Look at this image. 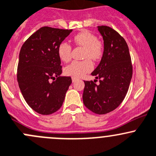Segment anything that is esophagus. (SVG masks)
I'll use <instances>...</instances> for the list:
<instances>
[{"label":"esophagus","mask_w":156,"mask_h":156,"mask_svg":"<svg viewBox=\"0 0 156 156\" xmlns=\"http://www.w3.org/2000/svg\"><path fill=\"white\" fill-rule=\"evenodd\" d=\"M76 80H78L77 78H76V77H72V82H73V83H75V82H76Z\"/></svg>","instance_id":"esophagus-1"}]
</instances>
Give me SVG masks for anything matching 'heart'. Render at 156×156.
I'll use <instances>...</instances> for the list:
<instances>
[{
	"label": "heart",
	"instance_id": "1",
	"mask_svg": "<svg viewBox=\"0 0 156 156\" xmlns=\"http://www.w3.org/2000/svg\"><path fill=\"white\" fill-rule=\"evenodd\" d=\"M73 41L76 44L85 48L83 55L84 58L97 61L102 55V44L97 40L96 36L89 31L85 30L78 33L73 38ZM58 54L61 61L68 62L71 58V46L64 41L61 42L58 45ZM89 59L82 61H73L65 67L64 73L66 75L73 77H81L92 70L93 65Z\"/></svg>",
	"mask_w": 156,
	"mask_h": 156
}]
</instances>
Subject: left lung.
I'll return each instance as SVG.
<instances>
[{
  "instance_id": "8db88e82",
  "label": "left lung",
  "mask_w": 156,
  "mask_h": 156,
  "mask_svg": "<svg viewBox=\"0 0 156 156\" xmlns=\"http://www.w3.org/2000/svg\"><path fill=\"white\" fill-rule=\"evenodd\" d=\"M104 41V51L98 67L91 73L100 80L84 81L85 106L98 115L115 110L125 98L132 79L133 68L128 46L123 37L112 28L98 26Z\"/></svg>"
}]
</instances>
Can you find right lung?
Here are the masks:
<instances>
[{"label":"right lung","mask_w":156,"mask_h":156,"mask_svg":"<svg viewBox=\"0 0 156 156\" xmlns=\"http://www.w3.org/2000/svg\"><path fill=\"white\" fill-rule=\"evenodd\" d=\"M71 32V29L44 26L32 34L21 48L18 84L27 104L37 113L51 115L62 106L72 80L70 76H61L58 48Z\"/></svg>","instance_id":"obj_1"}]
</instances>
